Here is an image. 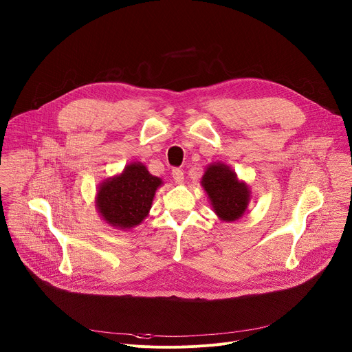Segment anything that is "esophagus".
I'll return each instance as SVG.
<instances>
[{
	"label": "esophagus",
	"mask_w": 352,
	"mask_h": 352,
	"mask_svg": "<svg viewBox=\"0 0 352 352\" xmlns=\"http://www.w3.org/2000/svg\"><path fill=\"white\" fill-rule=\"evenodd\" d=\"M171 174H173V178H174L175 184H182L184 182V171L181 168H174Z\"/></svg>",
	"instance_id": "1"
}]
</instances>
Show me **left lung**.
<instances>
[{
    "label": "left lung",
    "instance_id": "left-lung-1",
    "mask_svg": "<svg viewBox=\"0 0 352 352\" xmlns=\"http://www.w3.org/2000/svg\"><path fill=\"white\" fill-rule=\"evenodd\" d=\"M214 213L224 221H235L245 213L250 190L249 186L236 178V174L226 164H210L202 181Z\"/></svg>",
    "mask_w": 352,
    "mask_h": 352
}]
</instances>
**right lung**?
I'll return each instance as SVG.
<instances>
[{
    "label": "right lung",
    "mask_w": 352,
    "mask_h": 352,
    "mask_svg": "<svg viewBox=\"0 0 352 352\" xmlns=\"http://www.w3.org/2000/svg\"><path fill=\"white\" fill-rule=\"evenodd\" d=\"M162 184L163 181L150 174L142 163H131L120 175L106 179L98 186L97 212L116 228H133L147 217Z\"/></svg>",
    "instance_id": "obj_1"
}]
</instances>
